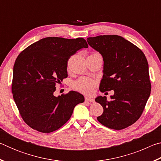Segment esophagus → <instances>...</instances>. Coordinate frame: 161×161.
I'll use <instances>...</instances> for the list:
<instances>
[{"mask_svg":"<svg viewBox=\"0 0 161 161\" xmlns=\"http://www.w3.org/2000/svg\"><path fill=\"white\" fill-rule=\"evenodd\" d=\"M85 101L86 102H94V99H92V98L86 97H85Z\"/></svg>","mask_w":161,"mask_h":161,"instance_id":"esophagus-1","label":"esophagus"}]
</instances>
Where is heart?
<instances>
[{
    "mask_svg": "<svg viewBox=\"0 0 161 161\" xmlns=\"http://www.w3.org/2000/svg\"><path fill=\"white\" fill-rule=\"evenodd\" d=\"M73 86L75 89H77V91L81 92V93L91 94L93 93L94 90L95 86H96V82L91 79L81 77L75 81Z\"/></svg>",
    "mask_w": 161,
    "mask_h": 161,
    "instance_id": "heart-1",
    "label": "heart"
}]
</instances>
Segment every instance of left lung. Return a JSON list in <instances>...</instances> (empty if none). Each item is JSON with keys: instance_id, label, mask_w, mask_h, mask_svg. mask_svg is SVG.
Instances as JSON below:
<instances>
[{"instance_id": "left-lung-1", "label": "left lung", "mask_w": 161, "mask_h": 161, "mask_svg": "<svg viewBox=\"0 0 161 161\" xmlns=\"http://www.w3.org/2000/svg\"><path fill=\"white\" fill-rule=\"evenodd\" d=\"M86 40L103 58V77L99 89L102 92L114 91L111 100L105 96L95 99L103 108L97 120L111 129H125L140 118L151 94L148 64L145 54L119 35H99Z\"/></svg>"}]
</instances>
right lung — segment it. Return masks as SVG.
Segmentation results:
<instances>
[{"label": "right lung", "mask_w": 161, "mask_h": 161, "mask_svg": "<svg viewBox=\"0 0 161 161\" xmlns=\"http://www.w3.org/2000/svg\"><path fill=\"white\" fill-rule=\"evenodd\" d=\"M88 47L84 38L49 37L28 46L13 67V99L24 121L42 133L59 129L70 119L82 94L69 91L55 97V84L67 77V62L78 50Z\"/></svg>", "instance_id": "add662e5"}]
</instances>
